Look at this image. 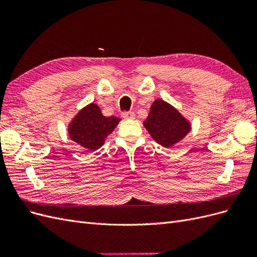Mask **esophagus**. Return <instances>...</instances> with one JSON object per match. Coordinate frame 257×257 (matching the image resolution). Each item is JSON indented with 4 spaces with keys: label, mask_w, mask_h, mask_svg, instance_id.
<instances>
[{
    "label": "esophagus",
    "mask_w": 257,
    "mask_h": 257,
    "mask_svg": "<svg viewBox=\"0 0 257 257\" xmlns=\"http://www.w3.org/2000/svg\"><path fill=\"white\" fill-rule=\"evenodd\" d=\"M122 116H123L124 119H134L135 118V113L132 112V111H130V112H123Z\"/></svg>",
    "instance_id": "34e87169"
}]
</instances>
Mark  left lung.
Instances as JSON below:
<instances>
[{
	"instance_id": "left-lung-1",
	"label": "left lung",
	"mask_w": 257,
	"mask_h": 257,
	"mask_svg": "<svg viewBox=\"0 0 257 257\" xmlns=\"http://www.w3.org/2000/svg\"><path fill=\"white\" fill-rule=\"evenodd\" d=\"M144 125L155 142L165 148L178 144L191 131V123L174 106L155 99Z\"/></svg>"
}]
</instances>
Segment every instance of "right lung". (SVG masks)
Masks as SVG:
<instances>
[{
  "mask_svg": "<svg viewBox=\"0 0 257 257\" xmlns=\"http://www.w3.org/2000/svg\"><path fill=\"white\" fill-rule=\"evenodd\" d=\"M121 119L114 115L105 116L97 104L83 107L68 124V135L73 142L89 151L99 149L107 136L118 125Z\"/></svg>",
  "mask_w": 257,
  "mask_h": 257,
  "instance_id": "1",
  "label": "right lung"
}]
</instances>
